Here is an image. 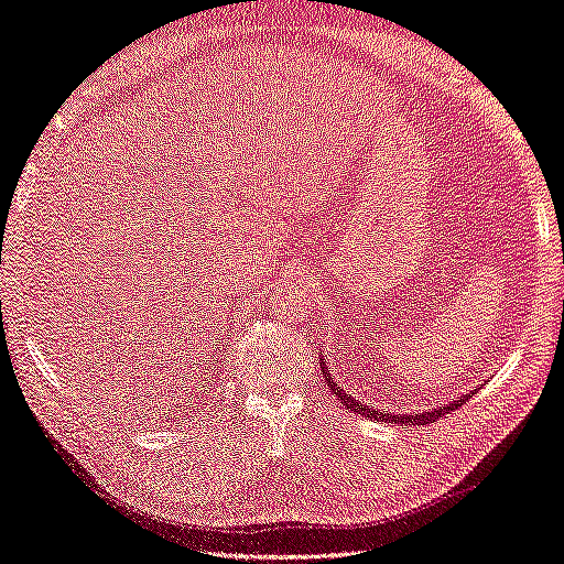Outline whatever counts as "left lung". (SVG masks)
<instances>
[{
  "mask_svg": "<svg viewBox=\"0 0 564 564\" xmlns=\"http://www.w3.org/2000/svg\"><path fill=\"white\" fill-rule=\"evenodd\" d=\"M324 365H326V362L322 360V375H324V379H326V387H329V389L334 391V394L338 397V401H341L344 405H348V409H350L352 413H360V415H365V417H375V421H382V423L430 425V423H435L437 417H442L444 413L456 411L462 403H466V401L470 399V394H464L462 399H456V401H452V403H447V405H437V409H427V411H423V413H413V415H403V413H399V415H394V413H379V411H375V409H368V405H365V403H358L350 394H346V391L334 382L332 370L324 368Z\"/></svg>",
  "mask_w": 564,
  "mask_h": 564,
  "instance_id": "1",
  "label": "left lung"
}]
</instances>
